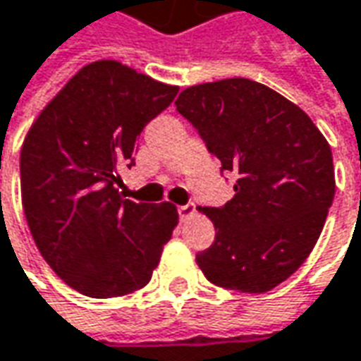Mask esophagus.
Segmentation results:
<instances>
[{
    "label": "esophagus",
    "instance_id": "esophagus-1",
    "mask_svg": "<svg viewBox=\"0 0 361 361\" xmlns=\"http://www.w3.org/2000/svg\"><path fill=\"white\" fill-rule=\"evenodd\" d=\"M178 215H180L181 221H188L189 216L195 215V205L193 203H188V205L178 207Z\"/></svg>",
    "mask_w": 361,
    "mask_h": 361
}]
</instances>
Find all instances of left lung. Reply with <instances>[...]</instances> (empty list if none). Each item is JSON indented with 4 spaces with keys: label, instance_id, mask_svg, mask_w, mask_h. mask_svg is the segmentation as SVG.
<instances>
[{
    "label": "left lung",
    "instance_id": "obj_1",
    "mask_svg": "<svg viewBox=\"0 0 361 361\" xmlns=\"http://www.w3.org/2000/svg\"><path fill=\"white\" fill-rule=\"evenodd\" d=\"M176 107L236 176L226 205L199 209L216 234L197 266L215 286L266 293L321 236L336 189L330 145L301 107L246 78L191 85Z\"/></svg>",
    "mask_w": 361,
    "mask_h": 361
}]
</instances>
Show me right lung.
Returning a JSON list of instances; mask_svg holds the SVG:
<instances>
[{
  "instance_id": "add662e5",
  "label": "right lung",
  "mask_w": 361,
  "mask_h": 361,
  "mask_svg": "<svg viewBox=\"0 0 361 361\" xmlns=\"http://www.w3.org/2000/svg\"><path fill=\"white\" fill-rule=\"evenodd\" d=\"M178 85L121 64L84 66L40 111L21 148L23 211L37 248L64 283L93 299L145 287L178 224V209L123 197L142 128Z\"/></svg>"
}]
</instances>
